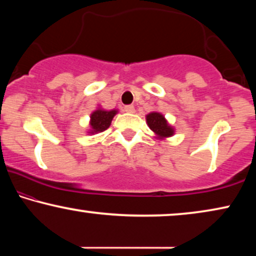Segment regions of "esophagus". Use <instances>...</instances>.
Returning <instances> with one entry per match:
<instances>
[{
	"label": "esophagus",
	"mask_w": 256,
	"mask_h": 256,
	"mask_svg": "<svg viewBox=\"0 0 256 256\" xmlns=\"http://www.w3.org/2000/svg\"><path fill=\"white\" fill-rule=\"evenodd\" d=\"M124 112H127V113H135V107L132 106V104H128V106H124Z\"/></svg>",
	"instance_id": "obj_1"
}]
</instances>
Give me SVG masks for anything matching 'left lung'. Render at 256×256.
I'll use <instances>...</instances> for the list:
<instances>
[{
  "label": "left lung",
  "instance_id": "1",
  "mask_svg": "<svg viewBox=\"0 0 256 256\" xmlns=\"http://www.w3.org/2000/svg\"><path fill=\"white\" fill-rule=\"evenodd\" d=\"M146 124L152 129L156 138L166 140L174 135V128L160 112H152V113L146 114Z\"/></svg>",
  "mask_w": 256,
  "mask_h": 256
}]
</instances>
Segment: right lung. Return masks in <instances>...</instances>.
Returning <instances> with one entry per match:
<instances>
[{
    "mask_svg": "<svg viewBox=\"0 0 256 256\" xmlns=\"http://www.w3.org/2000/svg\"><path fill=\"white\" fill-rule=\"evenodd\" d=\"M118 110H107L101 107H98L96 110L92 112L90 116V129L87 134H99V132H102L107 128H110L112 120L118 114Z\"/></svg>",
    "mask_w": 256,
    "mask_h": 256,
    "instance_id": "obj_1",
    "label": "right lung"
}]
</instances>
